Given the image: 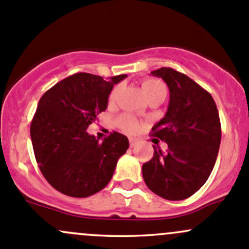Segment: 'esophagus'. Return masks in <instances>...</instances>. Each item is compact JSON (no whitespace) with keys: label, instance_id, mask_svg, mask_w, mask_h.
<instances>
[{"label":"esophagus","instance_id":"1","mask_svg":"<svg viewBox=\"0 0 249 249\" xmlns=\"http://www.w3.org/2000/svg\"><path fill=\"white\" fill-rule=\"evenodd\" d=\"M138 143V140L137 139H134V138H129V145H130V147H134L135 145H137Z\"/></svg>","mask_w":249,"mask_h":249}]
</instances>
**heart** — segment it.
<instances>
[{
    "label": "heart",
    "mask_w": 249,
    "mask_h": 249,
    "mask_svg": "<svg viewBox=\"0 0 249 249\" xmlns=\"http://www.w3.org/2000/svg\"><path fill=\"white\" fill-rule=\"evenodd\" d=\"M142 87L143 93L146 94V97H151L153 94L157 93H166V87L164 85L163 81L158 80V79H145L142 80ZM120 91V87L116 86L112 89L111 93L109 96V103L112 104L116 101L117 93ZM119 125L122 130L125 133H129V134H134L139 130L140 124L138 122V120H135L134 117L130 116V115H124L119 119Z\"/></svg>",
    "instance_id": "b5f03b06"
}]
</instances>
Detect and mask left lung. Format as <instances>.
I'll list each match as a JSON object with an SVG mask.
<instances>
[{
	"label": "left lung",
	"mask_w": 249,
	"mask_h": 249,
	"mask_svg": "<svg viewBox=\"0 0 249 249\" xmlns=\"http://www.w3.org/2000/svg\"><path fill=\"white\" fill-rule=\"evenodd\" d=\"M151 74L162 78L170 92L168 111L151 133L168 150L153 146L142 178L157 196L183 200L204 186L216 163L222 135L218 110L211 94L180 71L163 67Z\"/></svg>",
	"instance_id": "1"
}]
</instances>
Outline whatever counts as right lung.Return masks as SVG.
Listing matches in <instances>:
<instances>
[{"instance_id":"add662e5","label":"right lung","mask_w":249,"mask_h":249,"mask_svg":"<svg viewBox=\"0 0 249 249\" xmlns=\"http://www.w3.org/2000/svg\"><path fill=\"white\" fill-rule=\"evenodd\" d=\"M125 76L104 80L93 74L76 73L39 99L31 122V140L38 166L56 191L86 198L111 180L129 142L125 135L112 132L99 142L86 129L106 111L112 87Z\"/></svg>"}]
</instances>
